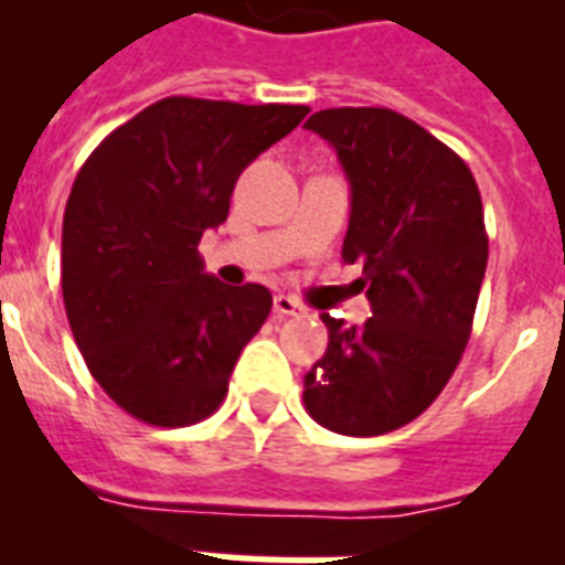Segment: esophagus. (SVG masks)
<instances>
[{
    "mask_svg": "<svg viewBox=\"0 0 565 565\" xmlns=\"http://www.w3.org/2000/svg\"><path fill=\"white\" fill-rule=\"evenodd\" d=\"M274 312H277L279 318H291V315H303V306L297 303L295 297L277 295L274 297Z\"/></svg>",
    "mask_w": 565,
    "mask_h": 565,
    "instance_id": "obj_1",
    "label": "esophagus"
}]
</instances>
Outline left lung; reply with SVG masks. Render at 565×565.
<instances>
[{"label":"left lung","instance_id":"1","mask_svg":"<svg viewBox=\"0 0 565 565\" xmlns=\"http://www.w3.org/2000/svg\"><path fill=\"white\" fill-rule=\"evenodd\" d=\"M312 129L351 179L342 256L362 262L365 323L323 312L330 344L303 377L306 413L332 433L383 436L439 397L469 344L487 274L469 164L392 108H323Z\"/></svg>","mask_w":565,"mask_h":565}]
</instances>
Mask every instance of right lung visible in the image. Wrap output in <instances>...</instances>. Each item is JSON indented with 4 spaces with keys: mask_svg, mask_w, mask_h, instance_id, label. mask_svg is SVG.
I'll use <instances>...</instances> for the list:
<instances>
[{
    "mask_svg": "<svg viewBox=\"0 0 565 565\" xmlns=\"http://www.w3.org/2000/svg\"><path fill=\"white\" fill-rule=\"evenodd\" d=\"M306 115L168 96L78 170L61 233L64 309L87 371L138 422L188 427L223 404L274 300L203 274L196 244L226 221L242 170Z\"/></svg>",
    "mask_w": 565,
    "mask_h": 565,
    "instance_id": "obj_1",
    "label": "right lung"
}]
</instances>
